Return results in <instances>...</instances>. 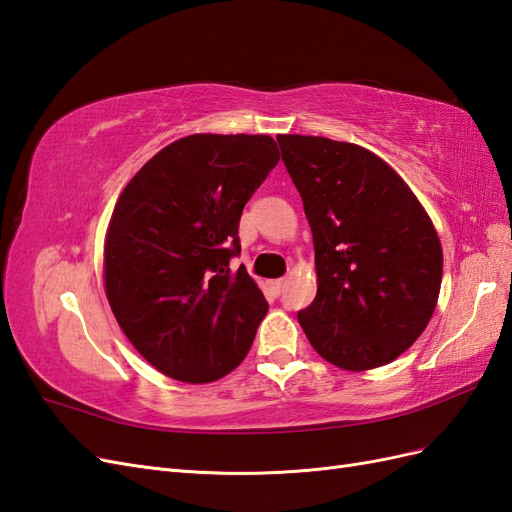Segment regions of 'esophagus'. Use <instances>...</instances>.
I'll list each match as a JSON object with an SVG mask.
<instances>
[{"mask_svg":"<svg viewBox=\"0 0 512 512\" xmlns=\"http://www.w3.org/2000/svg\"><path fill=\"white\" fill-rule=\"evenodd\" d=\"M284 286H286V280H273V282H269V288H271L273 294H280L284 290Z\"/></svg>","mask_w":512,"mask_h":512,"instance_id":"1","label":"esophagus"}]
</instances>
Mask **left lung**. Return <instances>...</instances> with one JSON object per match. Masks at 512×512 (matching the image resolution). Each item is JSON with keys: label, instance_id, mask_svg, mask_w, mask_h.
Segmentation results:
<instances>
[{"label": "left lung", "instance_id": "1", "mask_svg": "<svg viewBox=\"0 0 512 512\" xmlns=\"http://www.w3.org/2000/svg\"><path fill=\"white\" fill-rule=\"evenodd\" d=\"M312 228L318 292L297 314L309 344L337 367L395 361L425 331L442 284V245L395 170L359 145L280 134Z\"/></svg>", "mask_w": 512, "mask_h": 512}]
</instances>
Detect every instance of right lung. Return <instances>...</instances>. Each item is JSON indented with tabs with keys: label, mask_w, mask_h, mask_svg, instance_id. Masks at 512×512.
<instances>
[{
	"label": "right lung",
	"mask_w": 512,
	"mask_h": 512,
	"mask_svg": "<svg viewBox=\"0 0 512 512\" xmlns=\"http://www.w3.org/2000/svg\"><path fill=\"white\" fill-rule=\"evenodd\" d=\"M280 162L267 134H192L123 188L104 243V288L121 331L168 378L203 384L235 369L269 303L245 267L239 220Z\"/></svg>",
	"instance_id": "right-lung-1"
}]
</instances>
